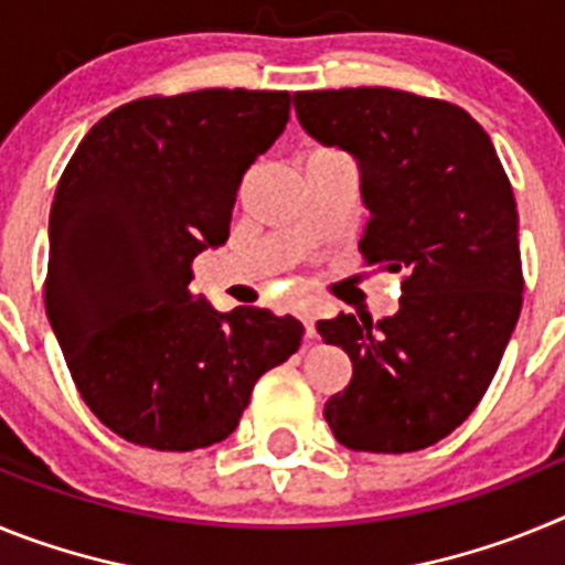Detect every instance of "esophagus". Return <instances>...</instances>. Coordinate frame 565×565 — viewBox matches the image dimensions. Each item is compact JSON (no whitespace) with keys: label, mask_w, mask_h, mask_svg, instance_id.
Masks as SVG:
<instances>
[{"label":"esophagus","mask_w":565,"mask_h":565,"mask_svg":"<svg viewBox=\"0 0 565 565\" xmlns=\"http://www.w3.org/2000/svg\"><path fill=\"white\" fill-rule=\"evenodd\" d=\"M299 319H302V326H306V337L317 339V308L311 302H302L299 306Z\"/></svg>","instance_id":"obj_1"}]
</instances>
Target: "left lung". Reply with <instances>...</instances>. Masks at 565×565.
I'll list each match as a JSON object with an SVG mask.
<instances>
[{
	"label": "left lung",
	"mask_w": 565,
	"mask_h": 565,
	"mask_svg": "<svg viewBox=\"0 0 565 565\" xmlns=\"http://www.w3.org/2000/svg\"><path fill=\"white\" fill-rule=\"evenodd\" d=\"M294 109L359 161L364 263L404 274L393 317L317 322L353 362L326 418L348 450H424L476 411L521 317L512 183L481 124L450 102L348 87L297 93Z\"/></svg>",
	"instance_id": "left-lung-1"
}]
</instances>
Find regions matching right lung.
<instances>
[{
	"label": "right lung",
	"instance_id": "1",
	"mask_svg": "<svg viewBox=\"0 0 565 565\" xmlns=\"http://www.w3.org/2000/svg\"><path fill=\"white\" fill-rule=\"evenodd\" d=\"M288 113L291 96L268 89L138 98L104 115L62 172L44 308L82 398L127 441H223L257 379L302 342L288 313H221L189 291L192 259L228 239L239 181Z\"/></svg>",
	"mask_w": 565,
	"mask_h": 565
}]
</instances>
